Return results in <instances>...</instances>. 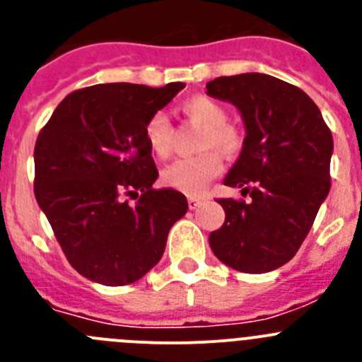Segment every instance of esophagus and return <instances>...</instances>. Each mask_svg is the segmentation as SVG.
<instances>
[{
  "instance_id": "34e87169",
  "label": "esophagus",
  "mask_w": 362,
  "mask_h": 362,
  "mask_svg": "<svg viewBox=\"0 0 362 362\" xmlns=\"http://www.w3.org/2000/svg\"><path fill=\"white\" fill-rule=\"evenodd\" d=\"M203 203L204 197H199V195H190L188 197V206H190V210H195V208H199Z\"/></svg>"
}]
</instances>
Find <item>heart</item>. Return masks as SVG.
<instances>
[{
    "label": "heart",
    "instance_id": "1",
    "mask_svg": "<svg viewBox=\"0 0 362 362\" xmlns=\"http://www.w3.org/2000/svg\"><path fill=\"white\" fill-rule=\"evenodd\" d=\"M181 112L190 124L203 127L199 136V148L204 152L192 158H181L163 170L167 187L197 195L204 190L211 179L222 172V152L235 158L242 152L246 138L240 127L231 124L228 107L217 98L208 95H194L181 102ZM145 140L148 148L158 158H168L174 147V127L165 112L158 111L148 116L145 124Z\"/></svg>",
    "mask_w": 362,
    "mask_h": 362
}]
</instances>
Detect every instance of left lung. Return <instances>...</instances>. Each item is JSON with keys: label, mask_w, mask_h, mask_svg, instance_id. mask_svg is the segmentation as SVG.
I'll return each instance as SVG.
<instances>
[{"label": "left lung", "mask_w": 362, "mask_h": 362, "mask_svg": "<svg viewBox=\"0 0 362 362\" xmlns=\"http://www.w3.org/2000/svg\"><path fill=\"white\" fill-rule=\"evenodd\" d=\"M206 89L244 118L246 144L224 185L250 195L217 199L226 218L210 247L242 273L278 269L298 253L330 190L332 132L307 93L271 75L218 77Z\"/></svg>", "instance_id": "1"}]
</instances>
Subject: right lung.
I'll return each instance as SVG.
<instances>
[{"mask_svg": "<svg viewBox=\"0 0 362 362\" xmlns=\"http://www.w3.org/2000/svg\"><path fill=\"white\" fill-rule=\"evenodd\" d=\"M183 88L116 82L77 89L39 132L35 199L82 276L111 287L140 280L187 214L181 192L152 188L158 168L145 140L148 116Z\"/></svg>", "mask_w": 362, "mask_h": 362, "instance_id": "right-lung-1", "label": "right lung"}]
</instances>
